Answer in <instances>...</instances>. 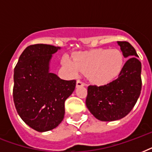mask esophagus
<instances>
[{
  "mask_svg": "<svg viewBox=\"0 0 152 152\" xmlns=\"http://www.w3.org/2000/svg\"><path fill=\"white\" fill-rule=\"evenodd\" d=\"M83 86H85V83L83 82L80 80L76 81V88H80V87H83Z\"/></svg>",
  "mask_w": 152,
  "mask_h": 152,
  "instance_id": "1",
  "label": "esophagus"
}]
</instances>
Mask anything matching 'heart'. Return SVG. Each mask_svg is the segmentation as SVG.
Listing matches in <instances>:
<instances>
[{
    "mask_svg": "<svg viewBox=\"0 0 152 152\" xmlns=\"http://www.w3.org/2000/svg\"><path fill=\"white\" fill-rule=\"evenodd\" d=\"M124 63V54L118 49H97L80 53L74 60L65 57L62 61L64 67L72 75L85 72L88 80L99 86L113 82L122 71Z\"/></svg>",
    "mask_w": 152,
    "mask_h": 152,
    "instance_id": "obj_1",
    "label": "heart"
}]
</instances>
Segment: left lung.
<instances>
[{
	"instance_id": "1",
	"label": "left lung",
	"mask_w": 152,
	"mask_h": 152,
	"mask_svg": "<svg viewBox=\"0 0 152 152\" xmlns=\"http://www.w3.org/2000/svg\"><path fill=\"white\" fill-rule=\"evenodd\" d=\"M125 58L118 78L109 84L88 88L86 106L98 120L113 121L127 115L137 103L142 87L141 63L136 50L128 42H118Z\"/></svg>"
}]
</instances>
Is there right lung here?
<instances>
[{"instance_id":"add662e5","label":"right lung","mask_w":152,"mask_h":152,"mask_svg":"<svg viewBox=\"0 0 152 152\" xmlns=\"http://www.w3.org/2000/svg\"><path fill=\"white\" fill-rule=\"evenodd\" d=\"M58 46H27L14 69L13 100L18 114L38 132L57 127L64 116V102L75 90L76 80H64L50 72Z\"/></svg>"}]
</instances>
